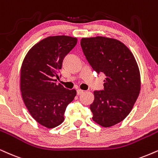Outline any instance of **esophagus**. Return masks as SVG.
<instances>
[{"mask_svg": "<svg viewBox=\"0 0 158 158\" xmlns=\"http://www.w3.org/2000/svg\"><path fill=\"white\" fill-rule=\"evenodd\" d=\"M83 93H84V91L81 90H79H79H77V94L78 96H80V95L82 94Z\"/></svg>", "mask_w": 158, "mask_h": 158, "instance_id": "34e87169", "label": "esophagus"}]
</instances>
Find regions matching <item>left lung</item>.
Listing matches in <instances>:
<instances>
[{
  "label": "left lung",
  "mask_w": 158,
  "mask_h": 158,
  "mask_svg": "<svg viewBox=\"0 0 158 158\" xmlns=\"http://www.w3.org/2000/svg\"><path fill=\"white\" fill-rule=\"evenodd\" d=\"M80 44L93 70L106 76L104 90L94 92L93 120L104 127L114 126L130 114L139 96L138 64L130 49L113 38H81Z\"/></svg>",
  "instance_id": "left-lung-1"
}]
</instances>
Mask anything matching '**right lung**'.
<instances>
[{
  "label": "right lung",
  "instance_id": "1",
  "mask_svg": "<svg viewBox=\"0 0 158 158\" xmlns=\"http://www.w3.org/2000/svg\"><path fill=\"white\" fill-rule=\"evenodd\" d=\"M77 43V38L69 36L46 37L28 51L23 62L20 90L25 105L36 121L48 129L63 122L66 107L77 95L54 79Z\"/></svg>",
  "mask_w": 158,
  "mask_h": 158
}]
</instances>
